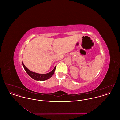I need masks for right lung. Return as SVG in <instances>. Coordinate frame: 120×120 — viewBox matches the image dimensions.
Masks as SVG:
<instances>
[{"label": "right lung", "mask_w": 120, "mask_h": 120, "mask_svg": "<svg viewBox=\"0 0 120 120\" xmlns=\"http://www.w3.org/2000/svg\"><path fill=\"white\" fill-rule=\"evenodd\" d=\"M22 65H23V68L26 72V73L28 74L30 76L32 79H34L36 80H40V81H44L45 80H48L49 79L50 77H51L52 75H53L55 69H56V66L54 69L50 71L49 73H48L47 74H39L37 73L31 71L30 70H29L22 63Z\"/></svg>", "instance_id": "obj_1"}]
</instances>
